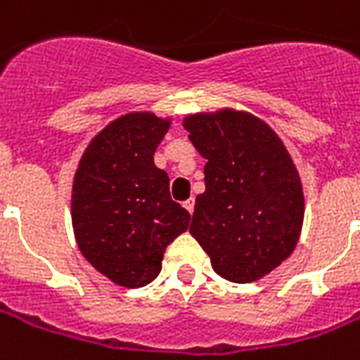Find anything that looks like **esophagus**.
Wrapping results in <instances>:
<instances>
[{"instance_id": "34e87169", "label": "esophagus", "mask_w": 360, "mask_h": 360, "mask_svg": "<svg viewBox=\"0 0 360 360\" xmlns=\"http://www.w3.org/2000/svg\"><path fill=\"white\" fill-rule=\"evenodd\" d=\"M183 206L187 207V212H188V214H193V212H194V198H188V200L185 202V204H183Z\"/></svg>"}]
</instances>
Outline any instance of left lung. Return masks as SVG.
I'll return each instance as SVG.
<instances>
[{"label": "left lung", "mask_w": 360, "mask_h": 360, "mask_svg": "<svg viewBox=\"0 0 360 360\" xmlns=\"http://www.w3.org/2000/svg\"><path fill=\"white\" fill-rule=\"evenodd\" d=\"M204 166L191 234L231 282H254L294 252L303 225V188L286 146L263 120L238 110L187 116Z\"/></svg>", "instance_id": "8db88e82"}]
</instances>
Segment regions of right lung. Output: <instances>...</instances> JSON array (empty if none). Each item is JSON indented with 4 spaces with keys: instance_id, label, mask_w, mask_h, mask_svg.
Here are the masks:
<instances>
[{
    "instance_id": "obj_1",
    "label": "right lung",
    "mask_w": 360,
    "mask_h": 360,
    "mask_svg": "<svg viewBox=\"0 0 360 360\" xmlns=\"http://www.w3.org/2000/svg\"><path fill=\"white\" fill-rule=\"evenodd\" d=\"M169 120L120 116L95 135L72 185V227L79 252L106 278L141 288L162 271L166 248L191 214L169 196V177L154 153Z\"/></svg>"
}]
</instances>
